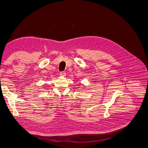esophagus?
I'll use <instances>...</instances> for the list:
<instances>
[{
  "label": "esophagus",
  "instance_id": "1",
  "mask_svg": "<svg viewBox=\"0 0 148 148\" xmlns=\"http://www.w3.org/2000/svg\"><path fill=\"white\" fill-rule=\"evenodd\" d=\"M59 75L61 76V77H65L66 72H65V71H60Z\"/></svg>",
  "mask_w": 148,
  "mask_h": 148
}]
</instances>
